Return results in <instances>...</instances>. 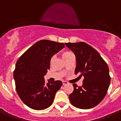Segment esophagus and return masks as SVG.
Returning <instances> with one entry per match:
<instances>
[{
    "instance_id": "1",
    "label": "esophagus",
    "mask_w": 121,
    "mask_h": 121,
    "mask_svg": "<svg viewBox=\"0 0 121 121\" xmlns=\"http://www.w3.org/2000/svg\"><path fill=\"white\" fill-rule=\"evenodd\" d=\"M68 84V82H66V81H63V85H66Z\"/></svg>"
}]
</instances>
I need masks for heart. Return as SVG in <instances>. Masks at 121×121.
I'll list each match as a JSON object with an SVG mask.
<instances>
[{"label":"heart","mask_w":121,"mask_h":121,"mask_svg":"<svg viewBox=\"0 0 121 121\" xmlns=\"http://www.w3.org/2000/svg\"><path fill=\"white\" fill-rule=\"evenodd\" d=\"M72 55H73V54H72V52H64L63 54V58L65 60L66 58L70 57V56ZM53 60H54V57H52L51 60V62Z\"/></svg>","instance_id":"1"}]
</instances>
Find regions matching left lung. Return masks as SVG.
Wrapping results in <instances>:
<instances>
[{"instance_id":"1","label":"left lung","mask_w":121,"mask_h":121,"mask_svg":"<svg viewBox=\"0 0 121 121\" xmlns=\"http://www.w3.org/2000/svg\"><path fill=\"white\" fill-rule=\"evenodd\" d=\"M74 54L76 67L74 73L84 77L82 86L73 83V92L69 98L73 106L89 109L96 106L104 98L110 82L109 69L100 54L85 42L66 43Z\"/></svg>"}]
</instances>
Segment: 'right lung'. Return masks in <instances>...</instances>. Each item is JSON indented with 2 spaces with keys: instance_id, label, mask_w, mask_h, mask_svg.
Wrapping results in <instances>:
<instances>
[{
  "instance_id": "add662e5",
  "label": "right lung",
  "mask_w": 121,
  "mask_h": 121,
  "mask_svg": "<svg viewBox=\"0 0 121 121\" xmlns=\"http://www.w3.org/2000/svg\"><path fill=\"white\" fill-rule=\"evenodd\" d=\"M63 43L41 40L35 43L18 60L13 72L16 90L22 102L35 110L49 108L62 82L45 83L44 76L50 69L52 57L64 48Z\"/></svg>"
}]
</instances>
